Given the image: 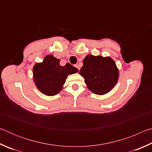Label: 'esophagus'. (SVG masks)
I'll return each mask as SVG.
<instances>
[{"mask_svg":"<svg viewBox=\"0 0 152 152\" xmlns=\"http://www.w3.org/2000/svg\"><path fill=\"white\" fill-rule=\"evenodd\" d=\"M75 67H76V68L77 69H78V70H80V66L78 65V64H76V65H75Z\"/></svg>","mask_w":152,"mask_h":152,"instance_id":"1","label":"esophagus"}]
</instances>
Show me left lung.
Wrapping results in <instances>:
<instances>
[{"label": "left lung", "mask_w": 152, "mask_h": 152, "mask_svg": "<svg viewBox=\"0 0 152 152\" xmlns=\"http://www.w3.org/2000/svg\"><path fill=\"white\" fill-rule=\"evenodd\" d=\"M79 74L84 77L87 88L92 92L103 95L117 83L119 72L115 61L110 57L87 55Z\"/></svg>", "instance_id": "8db88e82"}]
</instances>
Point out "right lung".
Instances as JSON below:
<instances>
[{"label": "right lung", "mask_w": 152, "mask_h": 152, "mask_svg": "<svg viewBox=\"0 0 152 152\" xmlns=\"http://www.w3.org/2000/svg\"><path fill=\"white\" fill-rule=\"evenodd\" d=\"M60 60L48 55L41 63H36L33 68V81L38 90L47 96L58 94L65 83L67 76L78 72V70L70 64L64 66Z\"/></svg>", "instance_id": "right-lung-1"}]
</instances>
